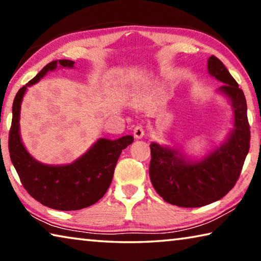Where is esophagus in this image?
<instances>
[{"mask_svg":"<svg viewBox=\"0 0 261 261\" xmlns=\"http://www.w3.org/2000/svg\"><path fill=\"white\" fill-rule=\"evenodd\" d=\"M145 135V131H144V127L141 125H137L135 129H134V136L136 139H141Z\"/></svg>","mask_w":261,"mask_h":261,"instance_id":"34e87169","label":"esophagus"}]
</instances>
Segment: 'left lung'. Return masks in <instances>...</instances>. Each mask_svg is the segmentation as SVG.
<instances>
[{
    "mask_svg": "<svg viewBox=\"0 0 261 261\" xmlns=\"http://www.w3.org/2000/svg\"><path fill=\"white\" fill-rule=\"evenodd\" d=\"M212 77L224 85L218 88L229 100L233 127L227 139L206 156L191 160L177 148L152 143L149 177L163 200L179 207H201L223 198L235 187L250 148V125L244 93L218 57L207 62Z\"/></svg>",
    "mask_w": 261,
    "mask_h": 261,
    "instance_id": "1",
    "label": "left lung"
}]
</instances>
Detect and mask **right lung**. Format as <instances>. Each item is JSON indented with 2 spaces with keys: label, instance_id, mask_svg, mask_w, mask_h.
<instances>
[{
  "label": "right lung",
  "instance_id": "1",
  "mask_svg": "<svg viewBox=\"0 0 261 261\" xmlns=\"http://www.w3.org/2000/svg\"><path fill=\"white\" fill-rule=\"evenodd\" d=\"M74 62L59 60L48 63L32 81L16 94L12 105V122L9 132V152L20 182L30 196L53 210L78 211L95 204L107 192L122 151L134 143V137L116 140L100 138L88 151L69 165H45L31 155L20 138L21 101L29 86L37 84L48 71L73 68Z\"/></svg>",
  "mask_w": 261,
  "mask_h": 261
}]
</instances>
